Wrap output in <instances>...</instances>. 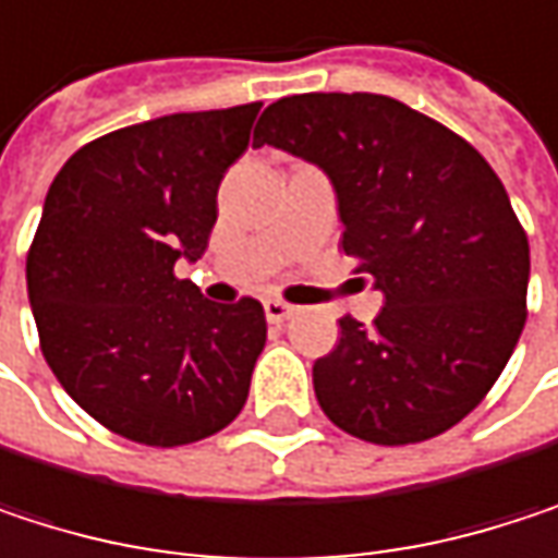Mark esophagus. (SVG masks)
I'll use <instances>...</instances> for the list:
<instances>
[{"mask_svg": "<svg viewBox=\"0 0 558 558\" xmlns=\"http://www.w3.org/2000/svg\"><path fill=\"white\" fill-rule=\"evenodd\" d=\"M293 313H296V306H290L287 300H278V296L265 300V316H268V323H283V319H290Z\"/></svg>", "mask_w": 558, "mask_h": 558, "instance_id": "esophagus-1", "label": "esophagus"}]
</instances>
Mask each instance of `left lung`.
<instances>
[{"label": "left lung", "mask_w": 558, "mask_h": 558, "mask_svg": "<svg viewBox=\"0 0 558 558\" xmlns=\"http://www.w3.org/2000/svg\"><path fill=\"white\" fill-rule=\"evenodd\" d=\"M329 173L342 252L385 293L375 326L342 316L313 365L323 413L407 446L465 420L501 378L526 323L530 242L492 165L452 129L378 93L271 102L255 148Z\"/></svg>", "instance_id": "left-lung-1"}]
</instances>
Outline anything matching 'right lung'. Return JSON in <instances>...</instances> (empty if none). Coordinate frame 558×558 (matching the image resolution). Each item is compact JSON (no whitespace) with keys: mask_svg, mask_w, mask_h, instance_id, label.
<instances>
[{"mask_svg":"<svg viewBox=\"0 0 558 558\" xmlns=\"http://www.w3.org/2000/svg\"><path fill=\"white\" fill-rule=\"evenodd\" d=\"M262 102L173 112L83 145L54 177L28 248L41 352L96 423L186 446L229 426L268 339L258 300L213 303L173 275L216 226V193Z\"/></svg>","mask_w":558,"mask_h":558,"instance_id":"1","label":"right lung"}]
</instances>
